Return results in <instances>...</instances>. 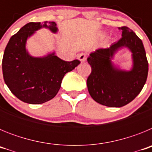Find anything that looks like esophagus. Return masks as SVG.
Returning a JSON list of instances; mask_svg holds the SVG:
<instances>
[{"label":"esophagus","mask_w":152,"mask_h":152,"mask_svg":"<svg viewBox=\"0 0 152 152\" xmlns=\"http://www.w3.org/2000/svg\"><path fill=\"white\" fill-rule=\"evenodd\" d=\"M77 58H78V60L80 61L84 62V61H86V58H87V54L82 52V53H80V54H79L78 56H77Z\"/></svg>","instance_id":"obj_1"}]
</instances>
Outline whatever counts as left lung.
Returning a JSON list of instances; mask_svg holds the SVG:
<instances>
[{
  "instance_id": "1",
  "label": "left lung",
  "mask_w": 152,
  "mask_h": 152,
  "mask_svg": "<svg viewBox=\"0 0 152 152\" xmlns=\"http://www.w3.org/2000/svg\"><path fill=\"white\" fill-rule=\"evenodd\" d=\"M122 38L107 49L91 52L88 62L91 73L87 80L90 95L96 102L110 107H121L135 99L144 87L148 63L142 41L127 26H122ZM126 48L132 54L133 67L122 70L112 59L119 50Z\"/></svg>"
}]
</instances>
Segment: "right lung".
I'll list each match as a JSON object with an SVG mask.
<instances>
[{"mask_svg":"<svg viewBox=\"0 0 152 152\" xmlns=\"http://www.w3.org/2000/svg\"><path fill=\"white\" fill-rule=\"evenodd\" d=\"M42 28L58 32L55 22L29 23L10 39L3 56L5 84L19 100L30 104L43 103L55 97L64 75L80 63L78 60L63 61L55 52L43 57L30 56L26 48L27 39Z\"/></svg>","mask_w":152,"mask_h":152,"instance_id":"obj_1","label":"right lung"}]
</instances>
